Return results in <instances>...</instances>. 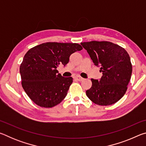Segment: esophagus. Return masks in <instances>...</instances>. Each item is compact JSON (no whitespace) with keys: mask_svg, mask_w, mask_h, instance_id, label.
<instances>
[{"mask_svg":"<svg viewBox=\"0 0 146 146\" xmlns=\"http://www.w3.org/2000/svg\"><path fill=\"white\" fill-rule=\"evenodd\" d=\"M75 79H76V80H78V81H82V80H84V78L81 77V76H76V77H75Z\"/></svg>","mask_w":146,"mask_h":146,"instance_id":"esophagus-1","label":"esophagus"}]
</instances>
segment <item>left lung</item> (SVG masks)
<instances>
[{
  "label": "left lung",
  "mask_w": 146,
  "mask_h": 146,
  "mask_svg": "<svg viewBox=\"0 0 146 146\" xmlns=\"http://www.w3.org/2000/svg\"><path fill=\"white\" fill-rule=\"evenodd\" d=\"M96 66L100 67V80L91 79L86 95L99 106L111 105L125 95L132 73L129 54L122 47L108 41L82 42Z\"/></svg>",
  "instance_id": "obj_1"
}]
</instances>
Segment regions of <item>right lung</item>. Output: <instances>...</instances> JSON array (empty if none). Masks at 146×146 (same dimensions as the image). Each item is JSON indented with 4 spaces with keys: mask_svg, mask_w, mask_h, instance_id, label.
<instances>
[{
    "mask_svg": "<svg viewBox=\"0 0 146 146\" xmlns=\"http://www.w3.org/2000/svg\"><path fill=\"white\" fill-rule=\"evenodd\" d=\"M82 47L76 43L46 42L31 48L20 66L22 86L30 99L42 108H52L67 95L72 77H64L56 68Z\"/></svg>",
    "mask_w": 146,
    "mask_h": 146,
    "instance_id": "right-lung-1",
    "label": "right lung"
}]
</instances>
